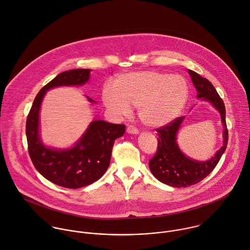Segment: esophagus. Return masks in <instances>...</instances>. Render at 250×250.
I'll return each instance as SVG.
<instances>
[{
  "instance_id": "obj_1",
  "label": "esophagus",
  "mask_w": 250,
  "mask_h": 250,
  "mask_svg": "<svg viewBox=\"0 0 250 250\" xmlns=\"http://www.w3.org/2000/svg\"><path fill=\"white\" fill-rule=\"evenodd\" d=\"M126 132L127 133H131V134H137L138 133V129L136 127H134L133 125H129L126 128Z\"/></svg>"
}]
</instances>
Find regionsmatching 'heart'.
Masks as SVG:
<instances>
[{
	"label": "heart",
	"mask_w": 250,
	"mask_h": 250,
	"mask_svg": "<svg viewBox=\"0 0 250 250\" xmlns=\"http://www.w3.org/2000/svg\"><path fill=\"white\" fill-rule=\"evenodd\" d=\"M189 87L184 78L168 73L141 71L119 75L113 86L105 85L102 100L116 116L138 107L140 120L147 125L163 126L175 120L184 109Z\"/></svg>",
	"instance_id": "b5f03b06"
}]
</instances>
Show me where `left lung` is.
Listing matches in <instances>:
<instances>
[{"label": "left lung", "instance_id": "1", "mask_svg": "<svg viewBox=\"0 0 250 250\" xmlns=\"http://www.w3.org/2000/svg\"><path fill=\"white\" fill-rule=\"evenodd\" d=\"M188 72L198 91V98L209 101L219 111L224 126V143L213 158L207 162H199L186 157L176 143V134L185 117L176 118L171 123L157 128L158 148L149 162V167L159 181L176 188L195 185L205 179L215 168L228 144L226 109L222 98L208 79L192 70Z\"/></svg>", "mask_w": 250, "mask_h": 250}]
</instances>
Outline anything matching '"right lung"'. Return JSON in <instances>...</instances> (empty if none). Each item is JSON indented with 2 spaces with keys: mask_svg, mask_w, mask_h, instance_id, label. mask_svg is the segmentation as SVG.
I'll use <instances>...</instances> for the list:
<instances>
[{
  "mask_svg": "<svg viewBox=\"0 0 250 250\" xmlns=\"http://www.w3.org/2000/svg\"><path fill=\"white\" fill-rule=\"evenodd\" d=\"M89 72V69H74L57 75L39 91L26 120L28 151L34 167L48 181L68 189L82 188L100 179L109 167L115 140L125 131V125L94 121L71 149H49L41 142L39 113L46 90L82 85L88 81Z\"/></svg>",
  "mask_w": 250,
  "mask_h": 250,
  "instance_id": "add662e5",
  "label": "right lung"
}]
</instances>
